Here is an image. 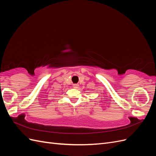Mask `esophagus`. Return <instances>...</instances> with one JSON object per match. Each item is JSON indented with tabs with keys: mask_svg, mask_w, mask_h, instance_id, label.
Here are the masks:
<instances>
[{
	"mask_svg": "<svg viewBox=\"0 0 156 156\" xmlns=\"http://www.w3.org/2000/svg\"><path fill=\"white\" fill-rule=\"evenodd\" d=\"M73 88H77L79 87V84H73Z\"/></svg>",
	"mask_w": 156,
	"mask_h": 156,
	"instance_id": "34e87169",
	"label": "esophagus"
}]
</instances>
